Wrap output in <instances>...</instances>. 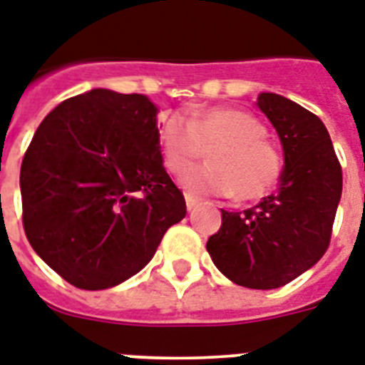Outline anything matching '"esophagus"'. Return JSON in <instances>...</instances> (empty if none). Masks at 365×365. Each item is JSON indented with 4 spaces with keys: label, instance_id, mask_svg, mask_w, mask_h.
<instances>
[{
    "label": "esophagus",
    "instance_id": "esophagus-1",
    "mask_svg": "<svg viewBox=\"0 0 365 365\" xmlns=\"http://www.w3.org/2000/svg\"><path fill=\"white\" fill-rule=\"evenodd\" d=\"M200 200L197 199V197H193V195H185V205H187V210H193L195 206L199 205Z\"/></svg>",
    "mask_w": 365,
    "mask_h": 365
}]
</instances>
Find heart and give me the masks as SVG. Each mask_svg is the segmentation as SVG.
Here are the masks:
<instances>
[{
  "mask_svg": "<svg viewBox=\"0 0 365 365\" xmlns=\"http://www.w3.org/2000/svg\"><path fill=\"white\" fill-rule=\"evenodd\" d=\"M265 136V125L246 111H195L163 125L160 153L168 170L183 174L210 149L208 166L187 172L183 187L197 195L255 200L274 187L284 168L280 149Z\"/></svg>",
  "mask_w": 365,
  "mask_h": 365,
  "instance_id": "obj_1",
  "label": "heart"
}]
</instances>
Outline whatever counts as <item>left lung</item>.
Returning a JSON list of instances; mask_svg holds the SVG:
<instances>
[{"mask_svg": "<svg viewBox=\"0 0 365 365\" xmlns=\"http://www.w3.org/2000/svg\"><path fill=\"white\" fill-rule=\"evenodd\" d=\"M257 108L282 143L280 185L254 208L222 210V227L206 250L231 282L272 289L292 282L326 254L343 172L328 130L314 113L272 93H261Z\"/></svg>", "mask_w": 365, "mask_h": 365, "instance_id": "1", "label": "left lung"}]
</instances>
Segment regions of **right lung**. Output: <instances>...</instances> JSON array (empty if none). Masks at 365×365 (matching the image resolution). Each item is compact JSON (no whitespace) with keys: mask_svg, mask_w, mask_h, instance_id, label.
<instances>
[{"mask_svg":"<svg viewBox=\"0 0 365 365\" xmlns=\"http://www.w3.org/2000/svg\"><path fill=\"white\" fill-rule=\"evenodd\" d=\"M159 136L148 96L108 88L64 100L37 126L20 166L22 223L31 248L66 282H125L185 217Z\"/></svg>","mask_w":365,"mask_h":365,"instance_id":"right-lung-1","label":"right lung"}]
</instances>
